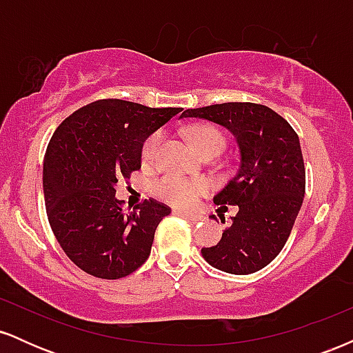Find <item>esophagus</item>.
<instances>
[{
    "mask_svg": "<svg viewBox=\"0 0 353 353\" xmlns=\"http://www.w3.org/2000/svg\"><path fill=\"white\" fill-rule=\"evenodd\" d=\"M176 214H179V216H182L184 219H188V221L190 222H199L202 216H199V214H192V212H184V210H176Z\"/></svg>",
    "mask_w": 353,
    "mask_h": 353,
    "instance_id": "esophagus-1",
    "label": "esophagus"
}]
</instances>
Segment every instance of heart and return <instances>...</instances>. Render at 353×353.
Returning <instances> with one entry per match:
<instances>
[{"instance_id": "obj_1", "label": "heart", "mask_w": 353, "mask_h": 353, "mask_svg": "<svg viewBox=\"0 0 353 353\" xmlns=\"http://www.w3.org/2000/svg\"><path fill=\"white\" fill-rule=\"evenodd\" d=\"M189 139L196 145L202 156L219 154L225 145V136L221 129L212 124H194L188 129ZM163 144V132H152L141 145V161L143 164H152ZM209 190V182L204 179H188L179 176H163L152 182V194L157 199L176 205V208H189L196 204L202 194Z\"/></svg>"}]
</instances>
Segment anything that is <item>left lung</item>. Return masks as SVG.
I'll return each mask as SVG.
<instances>
[{
    "label": "left lung",
    "instance_id": "8db88e82",
    "mask_svg": "<svg viewBox=\"0 0 353 353\" xmlns=\"http://www.w3.org/2000/svg\"><path fill=\"white\" fill-rule=\"evenodd\" d=\"M181 117H204L225 125L241 148V168L214 197L219 209L237 205L239 212L219 244L204 247L202 255L229 274L264 269L285 245L305 194L297 132L281 114L255 103L212 104L188 109Z\"/></svg>",
    "mask_w": 353,
    "mask_h": 353
}]
</instances>
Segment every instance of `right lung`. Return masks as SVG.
<instances>
[{
	"label": "right lung",
	"mask_w": 353,
	"mask_h": 353,
	"mask_svg": "<svg viewBox=\"0 0 353 353\" xmlns=\"http://www.w3.org/2000/svg\"><path fill=\"white\" fill-rule=\"evenodd\" d=\"M181 111L99 99L52 134L43 169L48 221L64 254L86 274L114 281L151 254L154 232L171 208L149 197L124 212L116 184L139 171L141 145Z\"/></svg>",
	"instance_id": "right-lung-1"
}]
</instances>
